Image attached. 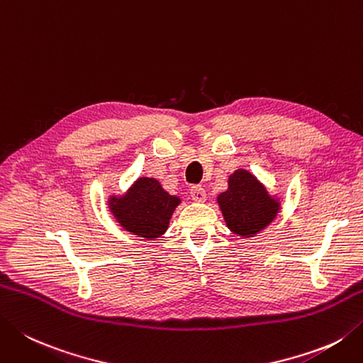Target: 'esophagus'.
<instances>
[{
    "label": "esophagus",
    "instance_id": "esophagus-1",
    "mask_svg": "<svg viewBox=\"0 0 363 363\" xmlns=\"http://www.w3.org/2000/svg\"><path fill=\"white\" fill-rule=\"evenodd\" d=\"M190 198L196 203H203L206 200V190L200 186H194L190 189Z\"/></svg>",
    "mask_w": 363,
    "mask_h": 363
}]
</instances>
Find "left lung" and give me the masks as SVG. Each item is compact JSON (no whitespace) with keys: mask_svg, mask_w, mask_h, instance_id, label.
I'll return each instance as SVG.
<instances>
[{"mask_svg":"<svg viewBox=\"0 0 363 363\" xmlns=\"http://www.w3.org/2000/svg\"><path fill=\"white\" fill-rule=\"evenodd\" d=\"M217 201L226 226L245 238L264 230L280 208L257 177L245 169H238L230 176L228 190L220 194Z\"/></svg>","mask_w":363,"mask_h":363,"instance_id":"1","label":"left lung"}]
</instances>
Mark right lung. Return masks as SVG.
I'll return each instance as SVG.
<instances>
[{
  "mask_svg": "<svg viewBox=\"0 0 363 363\" xmlns=\"http://www.w3.org/2000/svg\"><path fill=\"white\" fill-rule=\"evenodd\" d=\"M179 203V198L168 195L159 181L140 177L124 196L111 198L110 209L124 230L135 236L154 239L167 231Z\"/></svg>",
  "mask_w": 363,
  "mask_h": 363,
  "instance_id": "1",
  "label": "right lung"
}]
</instances>
